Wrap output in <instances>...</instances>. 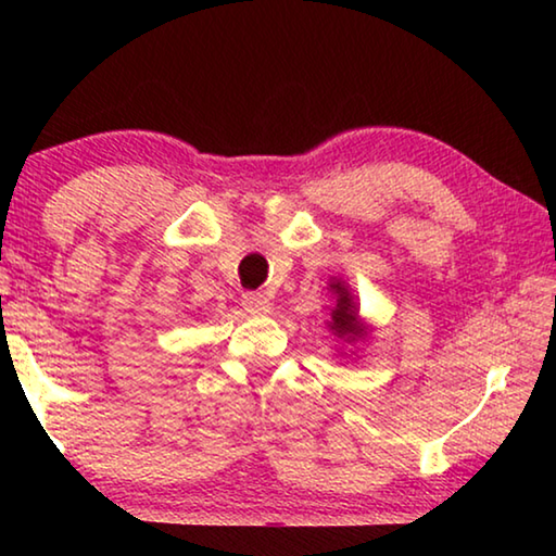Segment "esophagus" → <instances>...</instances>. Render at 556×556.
Returning a JSON list of instances; mask_svg holds the SVG:
<instances>
[{
    "label": "esophagus",
    "mask_w": 556,
    "mask_h": 556,
    "mask_svg": "<svg viewBox=\"0 0 556 556\" xmlns=\"http://www.w3.org/2000/svg\"><path fill=\"white\" fill-rule=\"evenodd\" d=\"M242 306L244 312H269V299L260 291H248V294H242Z\"/></svg>",
    "instance_id": "34e87169"
}]
</instances>
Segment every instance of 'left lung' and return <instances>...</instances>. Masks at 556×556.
Wrapping results in <instances>:
<instances>
[{"mask_svg": "<svg viewBox=\"0 0 556 556\" xmlns=\"http://www.w3.org/2000/svg\"><path fill=\"white\" fill-rule=\"evenodd\" d=\"M331 291L336 294V308L331 314V321H328V328H331L338 338H345L348 343L361 341V338L368 336V328H365V324L357 318V306L351 291L345 287V281L333 279Z\"/></svg>", "mask_w": 556, "mask_h": 556, "instance_id": "left-lung-1", "label": "left lung"}]
</instances>
